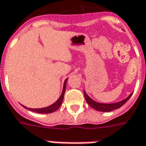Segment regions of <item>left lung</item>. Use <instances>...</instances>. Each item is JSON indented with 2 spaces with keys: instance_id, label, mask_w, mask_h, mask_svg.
Segmentation results:
<instances>
[{
  "instance_id": "1",
  "label": "left lung",
  "mask_w": 146,
  "mask_h": 146,
  "mask_svg": "<svg viewBox=\"0 0 146 146\" xmlns=\"http://www.w3.org/2000/svg\"><path fill=\"white\" fill-rule=\"evenodd\" d=\"M133 94V93H132ZM132 94L128 96L127 98H125L122 101H119V102H115V103H111V104H104V103H100V102H98V101H95L94 100H93L91 98H90L86 93L84 90V96L85 99L87 102V104L92 107L93 108H94L95 110L99 111H111L115 110V109H118L120 107H122L123 104L127 102V101L130 99V98L131 97Z\"/></svg>"
}]
</instances>
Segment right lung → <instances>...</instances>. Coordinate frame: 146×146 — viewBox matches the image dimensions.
I'll return each mask as SVG.
<instances>
[{
  "mask_svg": "<svg viewBox=\"0 0 146 146\" xmlns=\"http://www.w3.org/2000/svg\"><path fill=\"white\" fill-rule=\"evenodd\" d=\"M67 81H68V78H66L64 81V86H63V90H62L61 95L60 96V98H58V100L54 102L53 104L49 105L48 107H45V108H27L26 106H23L26 109H28L30 111H35V112H38V113H41V114H47V113H52L53 111H56L61 105L62 102H63V100H64V97L65 90H66V83H67Z\"/></svg>",
  "mask_w": 146,
  "mask_h": 146,
  "instance_id": "add662e5",
  "label": "right lung"
}]
</instances>
